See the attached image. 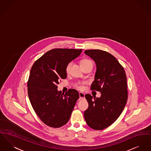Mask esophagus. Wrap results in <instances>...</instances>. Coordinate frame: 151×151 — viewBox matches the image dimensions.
<instances>
[{"label":"esophagus","mask_w":151,"mask_h":151,"mask_svg":"<svg viewBox=\"0 0 151 151\" xmlns=\"http://www.w3.org/2000/svg\"><path fill=\"white\" fill-rule=\"evenodd\" d=\"M79 98H80V99H84V97H85V95H84V93H83V92H80L79 93Z\"/></svg>","instance_id":"obj_1"}]
</instances>
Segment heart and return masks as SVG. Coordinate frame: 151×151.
<instances>
[{
  "mask_svg": "<svg viewBox=\"0 0 151 151\" xmlns=\"http://www.w3.org/2000/svg\"><path fill=\"white\" fill-rule=\"evenodd\" d=\"M89 62H91V61L89 60H87V59H83V60H82L80 62V65H81V64H85V63ZM71 65H72V63H70L67 65V67H66V71H67V72H68L69 71H70V68H71ZM76 88L78 89H79L81 90V89H83L84 88V86H83V85L79 84V85H77V86H76Z\"/></svg>",
  "mask_w": 151,
  "mask_h": 151,
  "instance_id": "b5f03b06",
  "label": "heart"
}]
</instances>
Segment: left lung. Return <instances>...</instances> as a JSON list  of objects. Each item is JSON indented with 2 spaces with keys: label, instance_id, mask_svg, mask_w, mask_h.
<instances>
[{
  "label": "left lung",
  "instance_id": "obj_1",
  "mask_svg": "<svg viewBox=\"0 0 151 151\" xmlns=\"http://www.w3.org/2000/svg\"><path fill=\"white\" fill-rule=\"evenodd\" d=\"M84 53L96 64L91 88L100 92L101 96L85 95L88 108L84 116L89 127L101 130L113 124L124 109L128 98L127 77L123 67L111 53L100 50H86Z\"/></svg>",
  "mask_w": 151,
  "mask_h": 151
}]
</instances>
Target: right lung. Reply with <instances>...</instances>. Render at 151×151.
I'll use <instances>...</instances> for the list:
<instances>
[{
  "instance_id": "1",
  "label": "right lung",
  "mask_w": 151,
  "mask_h": 151,
  "mask_svg": "<svg viewBox=\"0 0 151 151\" xmlns=\"http://www.w3.org/2000/svg\"><path fill=\"white\" fill-rule=\"evenodd\" d=\"M82 50L55 48L48 51L33 64L27 83L29 101L36 114L45 124L61 127L70 119L79 92L70 89L59 91V80L67 78V65Z\"/></svg>"
}]
</instances>
